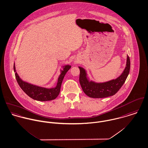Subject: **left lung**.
<instances>
[{"instance_id": "1", "label": "left lung", "mask_w": 148, "mask_h": 148, "mask_svg": "<svg viewBox=\"0 0 148 148\" xmlns=\"http://www.w3.org/2000/svg\"><path fill=\"white\" fill-rule=\"evenodd\" d=\"M79 82L83 92L89 97L92 98H103L112 96L122 87L130 73V59L127 58L126 66L122 74L115 79L108 82L97 83L88 79L86 71L80 66Z\"/></svg>"}]
</instances>
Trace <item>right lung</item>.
Masks as SVG:
<instances>
[{
  "instance_id": "obj_1",
  "label": "right lung",
  "mask_w": 148,
  "mask_h": 148,
  "mask_svg": "<svg viewBox=\"0 0 148 148\" xmlns=\"http://www.w3.org/2000/svg\"><path fill=\"white\" fill-rule=\"evenodd\" d=\"M70 68L71 66L69 65L63 66V70H61V74L58 78V82L56 86L53 88H47L23 81L16 72L15 64L14 65V72H15V77L17 82L21 88L30 98L36 100L42 101L54 100L58 97L60 92L61 86L64 78L67 71Z\"/></svg>"
}]
</instances>
